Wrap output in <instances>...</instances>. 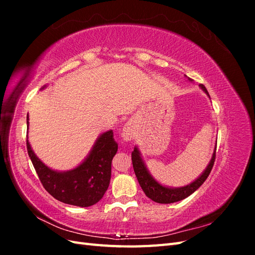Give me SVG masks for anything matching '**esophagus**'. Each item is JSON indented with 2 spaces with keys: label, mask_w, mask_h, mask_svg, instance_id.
Masks as SVG:
<instances>
[{
  "label": "esophagus",
  "mask_w": 255,
  "mask_h": 255,
  "mask_svg": "<svg viewBox=\"0 0 255 255\" xmlns=\"http://www.w3.org/2000/svg\"><path fill=\"white\" fill-rule=\"evenodd\" d=\"M134 130H135V129H134L133 122H132V121L127 122L126 125H125V127H123L122 134H121V136H122V138H123V140L129 141L130 139H132L133 136H134Z\"/></svg>",
  "instance_id": "1"
}]
</instances>
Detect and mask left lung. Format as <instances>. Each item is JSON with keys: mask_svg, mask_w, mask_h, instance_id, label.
<instances>
[{"mask_svg": "<svg viewBox=\"0 0 255 255\" xmlns=\"http://www.w3.org/2000/svg\"><path fill=\"white\" fill-rule=\"evenodd\" d=\"M188 80L191 82V79L188 78ZM199 86L208 97H210L204 85L200 84ZM215 157H216V145H215L211 161L208 163L207 167L205 168V170L202 172V174L192 183L186 185V186L174 188V187L164 186V185L159 184L155 179H154V177L150 174L148 169H146L144 161L141 157L140 151L138 150L137 146H135L134 151L132 152V163H133L134 172L136 174V177L138 180V183L140 185V187L142 188L145 196L150 198L152 201L156 203H161V204H169V203L181 201V200L190 196L192 192H195L204 183V181L207 179L208 174L211 173L212 168L214 166Z\"/></svg>", "mask_w": 255, "mask_h": 255, "instance_id": "1", "label": "left lung"}]
</instances>
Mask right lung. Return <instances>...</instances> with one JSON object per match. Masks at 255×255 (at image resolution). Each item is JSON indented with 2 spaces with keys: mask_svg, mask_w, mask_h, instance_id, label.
I'll list each match as a JSON object with an SVG mask.
<instances>
[{
  "mask_svg": "<svg viewBox=\"0 0 255 255\" xmlns=\"http://www.w3.org/2000/svg\"><path fill=\"white\" fill-rule=\"evenodd\" d=\"M28 120L27 115V126ZM26 148L41 184L52 197L66 204L88 207L99 202L109 188L112 160L118 151V143L114 139L113 129L107 130L98 137L83 163L68 171H56L45 166L36 156L28 140Z\"/></svg>",
  "mask_w": 255,
  "mask_h": 255,
  "instance_id": "obj_1",
  "label": "right lung"
}]
</instances>
